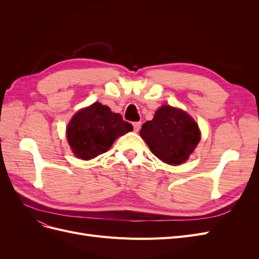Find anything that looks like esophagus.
I'll list each match as a JSON object with an SVG mask.
<instances>
[{
	"mask_svg": "<svg viewBox=\"0 0 259 259\" xmlns=\"http://www.w3.org/2000/svg\"><path fill=\"white\" fill-rule=\"evenodd\" d=\"M133 127H134L135 132H139L140 127H142V123H140V122H134V123H133Z\"/></svg>",
	"mask_w": 259,
	"mask_h": 259,
	"instance_id": "1",
	"label": "esophagus"
}]
</instances>
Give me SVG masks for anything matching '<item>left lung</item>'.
Instances as JSON below:
<instances>
[{"label": "left lung", "mask_w": 259, "mask_h": 259, "mask_svg": "<svg viewBox=\"0 0 259 259\" xmlns=\"http://www.w3.org/2000/svg\"><path fill=\"white\" fill-rule=\"evenodd\" d=\"M140 136L156 158L170 165L188 160L200 142L197 123L185 111L170 106L158 109L153 119L143 125Z\"/></svg>", "instance_id": "left-lung-1"}]
</instances>
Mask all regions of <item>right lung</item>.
I'll use <instances>...</instances> for the list:
<instances>
[{
	"label": "right lung",
	"mask_w": 259,
	"mask_h": 259,
	"mask_svg": "<svg viewBox=\"0 0 259 259\" xmlns=\"http://www.w3.org/2000/svg\"><path fill=\"white\" fill-rule=\"evenodd\" d=\"M131 131L132 124L124 121L121 114L95 103L72 117L67 127V138L77 158L90 160L108 151L117 137Z\"/></svg>",
	"instance_id": "add662e5"
}]
</instances>
